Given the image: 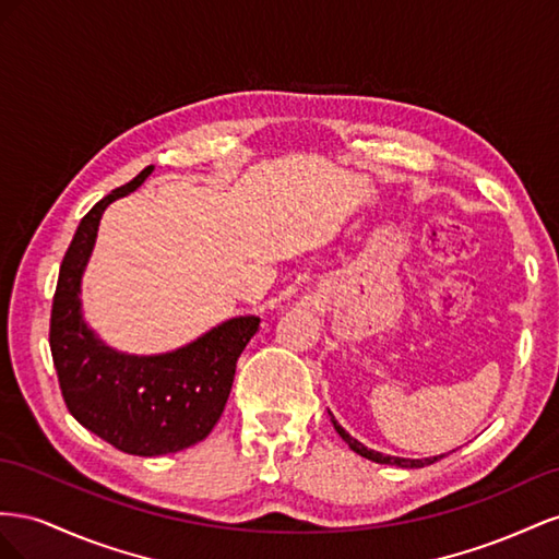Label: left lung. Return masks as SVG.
I'll list each match as a JSON object with an SVG mask.
<instances>
[{
	"instance_id": "8db88e82",
	"label": "left lung",
	"mask_w": 559,
	"mask_h": 559,
	"mask_svg": "<svg viewBox=\"0 0 559 559\" xmlns=\"http://www.w3.org/2000/svg\"><path fill=\"white\" fill-rule=\"evenodd\" d=\"M332 424H334V430H337V433L342 436V440L348 444L350 450H354L356 454H360V456H365V459H370V461H377V464H389V466H401V468H424V466H428V464H436V461H440L444 454H440V456H430V459H401V456H389V454H381V452H374V450H368L365 448L362 442H358L356 438H350L346 430L334 421V417H332Z\"/></svg>"
}]
</instances>
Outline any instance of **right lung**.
<instances>
[{
  "label": "right lung",
  "mask_w": 559,
  "mask_h": 559,
  "mask_svg": "<svg viewBox=\"0 0 559 559\" xmlns=\"http://www.w3.org/2000/svg\"><path fill=\"white\" fill-rule=\"evenodd\" d=\"M152 170L147 166L111 191L79 222L60 264L49 330L58 384L72 417L135 456L180 452L211 433L225 412L236 360L260 328L258 316H238L170 354L129 356L109 348L84 323L79 293L100 217Z\"/></svg>",
  "instance_id": "add662e5"
}]
</instances>
